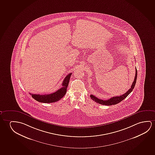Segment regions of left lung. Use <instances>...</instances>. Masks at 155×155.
Here are the masks:
<instances>
[{
  "mask_svg": "<svg viewBox=\"0 0 155 155\" xmlns=\"http://www.w3.org/2000/svg\"><path fill=\"white\" fill-rule=\"evenodd\" d=\"M135 76L134 80L133 82L132 85L130 87V88L128 91L126 92L125 94L123 95H121L120 96H117V97H112L110 99H108L107 100H103L102 99H98L97 97L94 96L93 95H91L90 97L91 99H92L93 101H94L95 102L101 104L102 105H106V106H111V105H114L116 104L117 103H119L120 102L123 101L124 99H125L126 97L128 96V95L130 94V93L132 92L134 88L135 84L137 82V68H135Z\"/></svg>",
  "mask_w": 155,
  "mask_h": 155,
  "instance_id": "obj_1",
  "label": "left lung"
}]
</instances>
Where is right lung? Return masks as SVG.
<instances>
[{"label":"right lung","mask_w":155,"mask_h":155,"mask_svg":"<svg viewBox=\"0 0 155 155\" xmlns=\"http://www.w3.org/2000/svg\"><path fill=\"white\" fill-rule=\"evenodd\" d=\"M71 74L72 73H70L64 79L62 84V87L59 90L56 91V92L53 93L52 94L44 95L34 94L31 93L29 94L36 101L41 103H53L59 101L65 95Z\"/></svg>","instance_id":"obj_1"}]
</instances>
